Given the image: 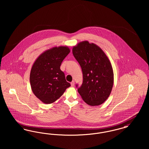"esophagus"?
Instances as JSON below:
<instances>
[{"instance_id": "obj_1", "label": "esophagus", "mask_w": 149, "mask_h": 149, "mask_svg": "<svg viewBox=\"0 0 149 149\" xmlns=\"http://www.w3.org/2000/svg\"><path fill=\"white\" fill-rule=\"evenodd\" d=\"M74 84H75V82H74V81H71V86H74Z\"/></svg>"}]
</instances>
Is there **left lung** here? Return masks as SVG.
I'll list each match as a JSON object with an SVG mask.
<instances>
[{
    "label": "left lung",
    "mask_w": 149,
    "mask_h": 149,
    "mask_svg": "<svg viewBox=\"0 0 149 149\" xmlns=\"http://www.w3.org/2000/svg\"><path fill=\"white\" fill-rule=\"evenodd\" d=\"M72 54L83 75V84L78 89L81 97L92 106L103 104L109 97L113 85V68L108 57L98 46L87 41L74 46Z\"/></svg>",
    "instance_id": "1"
}]
</instances>
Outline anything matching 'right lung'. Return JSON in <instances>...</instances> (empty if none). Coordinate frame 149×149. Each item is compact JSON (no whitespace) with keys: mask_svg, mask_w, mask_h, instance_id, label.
<instances>
[{"mask_svg":"<svg viewBox=\"0 0 149 149\" xmlns=\"http://www.w3.org/2000/svg\"><path fill=\"white\" fill-rule=\"evenodd\" d=\"M70 52L67 46L54 47L42 52L33 64L29 76L32 91L45 104H51L60 98L70 86L60 66Z\"/></svg>","mask_w":149,"mask_h":149,"instance_id":"add662e5","label":"right lung"}]
</instances>
